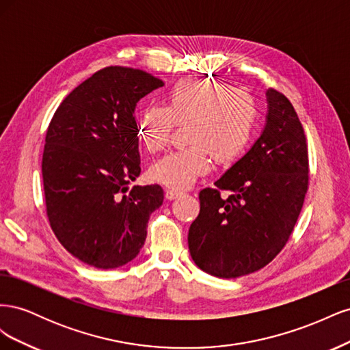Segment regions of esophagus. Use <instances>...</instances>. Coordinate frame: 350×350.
Returning <instances> with one entry per match:
<instances>
[{"label": "esophagus", "instance_id": "34e87169", "mask_svg": "<svg viewBox=\"0 0 350 350\" xmlns=\"http://www.w3.org/2000/svg\"><path fill=\"white\" fill-rule=\"evenodd\" d=\"M181 196H184L183 191H176V189H166L165 191V198L166 200H176Z\"/></svg>", "mask_w": 350, "mask_h": 350}]
</instances>
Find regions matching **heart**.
Returning <instances> with one entry per match:
<instances>
[{
  "label": "heart",
  "mask_w": 350,
  "mask_h": 350,
  "mask_svg": "<svg viewBox=\"0 0 350 350\" xmlns=\"http://www.w3.org/2000/svg\"><path fill=\"white\" fill-rule=\"evenodd\" d=\"M256 121L257 105L248 92L208 80H183L169 89L163 107H147L140 113L137 137L146 150L162 152L175 124H187L189 144L162 157L149 172L159 184L185 189L208 172L210 156L219 163L237 159L247 147Z\"/></svg>",
  "instance_id": "b5f03b06"
}]
</instances>
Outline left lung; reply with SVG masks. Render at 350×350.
I'll list each match as a JSON object with an SVG mask.
<instances>
[{"label":"left lung","instance_id":"obj_1","mask_svg":"<svg viewBox=\"0 0 350 350\" xmlns=\"http://www.w3.org/2000/svg\"><path fill=\"white\" fill-rule=\"evenodd\" d=\"M266 125L257 142L200 191V213L188 230L197 266L221 279L262 269L288 242L308 189V146L283 93L267 90ZM220 191H229L225 199Z\"/></svg>","mask_w":350,"mask_h":350}]
</instances>
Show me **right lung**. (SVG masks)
Listing matches in <instances>:
<instances>
[{
	"label": "right lung",
	"mask_w": 350,
	"mask_h": 350,
	"mask_svg": "<svg viewBox=\"0 0 350 350\" xmlns=\"http://www.w3.org/2000/svg\"><path fill=\"white\" fill-rule=\"evenodd\" d=\"M163 81L143 70L107 67L61 102L49 122L42 178L46 215L71 256L96 269L137 257L147 221L163 203L161 185H134L140 153L137 102Z\"/></svg>",
	"instance_id": "obj_1"
}]
</instances>
